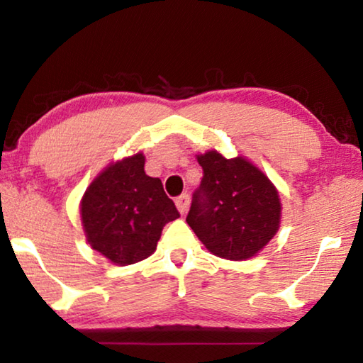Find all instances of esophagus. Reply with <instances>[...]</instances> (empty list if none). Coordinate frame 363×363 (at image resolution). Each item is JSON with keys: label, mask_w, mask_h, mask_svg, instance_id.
<instances>
[{"label": "esophagus", "mask_w": 363, "mask_h": 363, "mask_svg": "<svg viewBox=\"0 0 363 363\" xmlns=\"http://www.w3.org/2000/svg\"><path fill=\"white\" fill-rule=\"evenodd\" d=\"M174 201H176L177 210H179V213H181V214H184V213L187 211V206H189V194H182V195H179Z\"/></svg>", "instance_id": "34e87169"}]
</instances>
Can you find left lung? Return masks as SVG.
<instances>
[{
	"mask_svg": "<svg viewBox=\"0 0 363 363\" xmlns=\"http://www.w3.org/2000/svg\"><path fill=\"white\" fill-rule=\"evenodd\" d=\"M203 168L187 224L213 255L230 261L256 256L277 233L281 205L267 176L243 157L216 150L196 157Z\"/></svg>",
	"mask_w": 363,
	"mask_h": 363,
	"instance_id": "left-lung-1",
	"label": "left lung"
}]
</instances>
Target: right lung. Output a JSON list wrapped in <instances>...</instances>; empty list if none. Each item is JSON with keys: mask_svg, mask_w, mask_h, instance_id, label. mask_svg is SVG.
<instances>
[{"mask_svg": "<svg viewBox=\"0 0 363 363\" xmlns=\"http://www.w3.org/2000/svg\"><path fill=\"white\" fill-rule=\"evenodd\" d=\"M144 164L140 152L108 164L86 189L79 208L91 248L118 266L149 257L163 227L179 218L162 181L147 176Z\"/></svg>", "mask_w": 363, "mask_h": 363, "instance_id": "add662e5", "label": "right lung"}]
</instances>
